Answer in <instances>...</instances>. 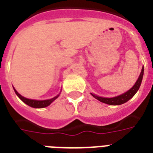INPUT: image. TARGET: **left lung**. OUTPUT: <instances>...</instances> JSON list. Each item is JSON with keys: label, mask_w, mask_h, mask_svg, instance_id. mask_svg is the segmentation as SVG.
I'll return each mask as SVG.
<instances>
[{"label": "left lung", "mask_w": 153, "mask_h": 153, "mask_svg": "<svg viewBox=\"0 0 153 153\" xmlns=\"http://www.w3.org/2000/svg\"><path fill=\"white\" fill-rule=\"evenodd\" d=\"M143 74H144V67L141 70V72H140V74L139 78H138L137 81L136 82L135 85L132 87V88L128 91L127 92H126L123 94L121 95H119L117 97H114V98H102V97H98V96L94 94H91L94 98H95L96 99H98V101L103 102V103H105V104L109 105H121L125 103V102H128L130 98H132L133 96L135 95V94L137 92V91L140 88V84H141V82H142L143 79Z\"/></svg>", "instance_id": "1"}]
</instances>
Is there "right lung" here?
I'll return each mask as SVG.
<instances>
[{
    "mask_svg": "<svg viewBox=\"0 0 153 153\" xmlns=\"http://www.w3.org/2000/svg\"><path fill=\"white\" fill-rule=\"evenodd\" d=\"M14 91H15V93L16 94V95L19 97V98L23 101V102H25V104H27V105H29L31 107H33V108H44V107L48 106L49 105L51 104V102L53 101H55L56 98L59 97V95H57L55 98H51V99H48V100H44V101H38V100H32V99H28V98H26L25 97H23L20 94L18 93L17 91H16L15 89H14Z\"/></svg>",
    "mask_w": 153,
    "mask_h": 153,
    "instance_id": "add662e5",
    "label": "right lung"
}]
</instances>
